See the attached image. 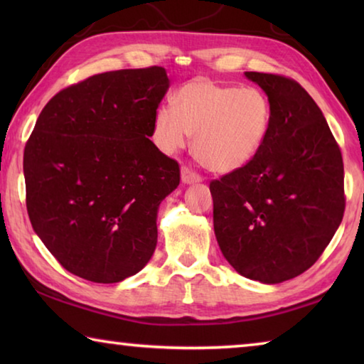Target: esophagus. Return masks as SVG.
Here are the masks:
<instances>
[{"label":"esophagus","instance_id":"esophagus-1","mask_svg":"<svg viewBox=\"0 0 364 364\" xmlns=\"http://www.w3.org/2000/svg\"><path fill=\"white\" fill-rule=\"evenodd\" d=\"M181 181H183L184 184L200 183V181H202V176L197 175L196 171H193L189 167H181Z\"/></svg>","mask_w":364,"mask_h":364}]
</instances>
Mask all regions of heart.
I'll return each instance as SVG.
<instances>
[{
	"mask_svg": "<svg viewBox=\"0 0 364 364\" xmlns=\"http://www.w3.org/2000/svg\"><path fill=\"white\" fill-rule=\"evenodd\" d=\"M273 110L257 88L196 78L176 91L173 106L154 114L152 139L175 154L194 136V156L207 170L232 173L257 157L268 138Z\"/></svg>",
	"mask_w": 364,
	"mask_h": 364,
	"instance_id": "heart-1",
	"label": "heart"
}]
</instances>
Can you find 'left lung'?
Segmentation results:
<instances>
[{
    "label": "left lung",
    "mask_w": 364,
    "mask_h": 364,
    "mask_svg": "<svg viewBox=\"0 0 364 364\" xmlns=\"http://www.w3.org/2000/svg\"><path fill=\"white\" fill-rule=\"evenodd\" d=\"M273 110L268 138L241 170L210 183L213 228L239 274L278 284L315 264L343 218L341 147L292 78L245 72Z\"/></svg>",
    "instance_id": "8db88e82"
}]
</instances>
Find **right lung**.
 <instances>
[{
  "mask_svg": "<svg viewBox=\"0 0 364 364\" xmlns=\"http://www.w3.org/2000/svg\"><path fill=\"white\" fill-rule=\"evenodd\" d=\"M164 67L97 73L53 96L23 151L30 223L72 274L112 284L146 267L180 165L149 139Z\"/></svg>",
  "mask_w": 364,
  "mask_h": 364,
  "instance_id": "obj_1",
  "label": "right lung"
}]
</instances>
